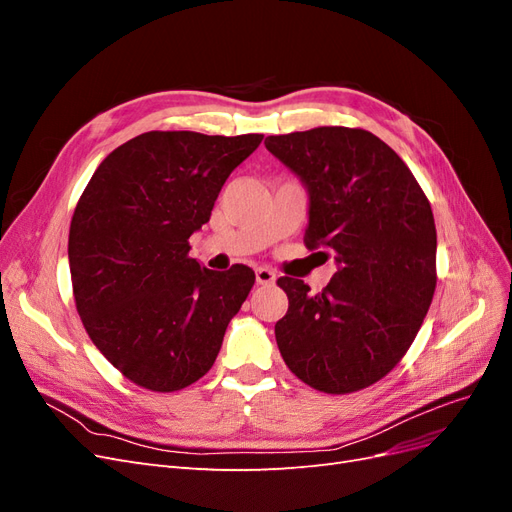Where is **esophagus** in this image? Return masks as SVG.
<instances>
[{"label":"esophagus","instance_id":"1","mask_svg":"<svg viewBox=\"0 0 512 512\" xmlns=\"http://www.w3.org/2000/svg\"><path fill=\"white\" fill-rule=\"evenodd\" d=\"M275 277H277V275H275L271 269H267V267H258V269H256V282L262 284V286L273 284Z\"/></svg>","mask_w":512,"mask_h":512}]
</instances>
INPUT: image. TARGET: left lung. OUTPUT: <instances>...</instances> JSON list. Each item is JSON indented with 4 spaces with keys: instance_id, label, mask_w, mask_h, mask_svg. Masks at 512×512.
<instances>
[{
    "instance_id": "left-lung-1",
    "label": "left lung",
    "mask_w": 512,
    "mask_h": 512,
    "mask_svg": "<svg viewBox=\"0 0 512 512\" xmlns=\"http://www.w3.org/2000/svg\"><path fill=\"white\" fill-rule=\"evenodd\" d=\"M267 149L307 190L305 245L337 271L322 292L280 277L288 312L275 324L286 365L318 391L344 395L401 361L436 290V224L410 168L359 128L267 136Z\"/></svg>"
}]
</instances>
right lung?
<instances>
[{"label":"right lung","mask_w":512,"mask_h":512,"mask_svg":"<svg viewBox=\"0 0 512 512\" xmlns=\"http://www.w3.org/2000/svg\"><path fill=\"white\" fill-rule=\"evenodd\" d=\"M262 134L145 132L96 168L68 239L72 290L91 342L149 391H179L215 363L256 275L190 258L228 175Z\"/></svg>","instance_id":"add662e5"}]
</instances>
